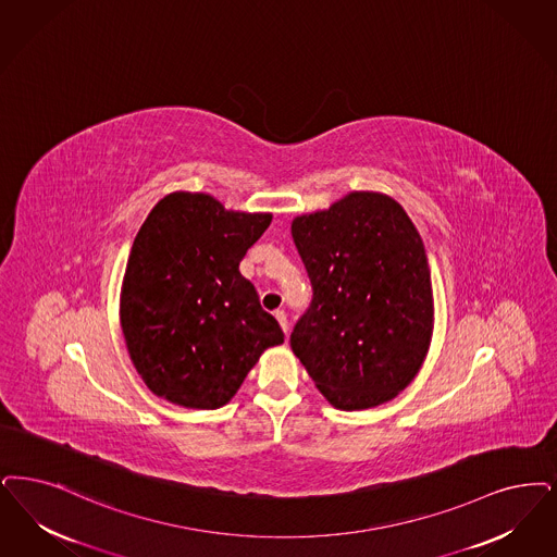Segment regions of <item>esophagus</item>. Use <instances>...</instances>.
Here are the masks:
<instances>
[{"instance_id":"1","label":"esophagus","mask_w":557,"mask_h":557,"mask_svg":"<svg viewBox=\"0 0 557 557\" xmlns=\"http://www.w3.org/2000/svg\"><path fill=\"white\" fill-rule=\"evenodd\" d=\"M275 319L280 321V325H282V330H284V334L288 335V317H286V312L284 311H275Z\"/></svg>"}]
</instances>
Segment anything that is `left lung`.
I'll return each instance as SVG.
<instances>
[{
    "label": "left lung",
    "instance_id": "obj_1",
    "mask_svg": "<svg viewBox=\"0 0 557 557\" xmlns=\"http://www.w3.org/2000/svg\"><path fill=\"white\" fill-rule=\"evenodd\" d=\"M312 302L289 335L323 398L337 410L394 400L423 367L433 288L423 238L400 202L355 190L292 220Z\"/></svg>",
    "mask_w": 557,
    "mask_h": 557
}]
</instances>
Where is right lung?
Masks as SVG:
<instances>
[{
	"label": "right lung",
	"mask_w": 557,
	"mask_h": 557,
	"mask_svg": "<svg viewBox=\"0 0 557 557\" xmlns=\"http://www.w3.org/2000/svg\"><path fill=\"white\" fill-rule=\"evenodd\" d=\"M271 218L176 190L140 225L120 289V325L134 369L159 398L215 410L268 348L284 344L238 269Z\"/></svg>",
	"instance_id": "right-lung-1"
}]
</instances>
